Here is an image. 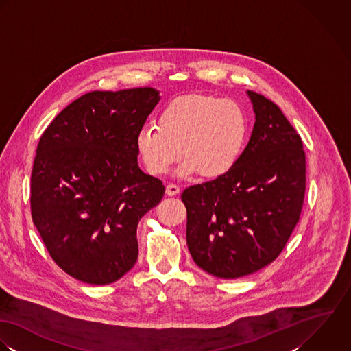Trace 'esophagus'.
Masks as SVG:
<instances>
[{
    "instance_id": "obj_1",
    "label": "esophagus",
    "mask_w": 351,
    "mask_h": 351,
    "mask_svg": "<svg viewBox=\"0 0 351 351\" xmlns=\"http://www.w3.org/2000/svg\"><path fill=\"white\" fill-rule=\"evenodd\" d=\"M165 193H167V195L173 197V195H178L180 193V189L176 184H168L167 189H165Z\"/></svg>"
}]
</instances>
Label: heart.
Masks as SVG:
<instances>
[{"mask_svg": "<svg viewBox=\"0 0 351 351\" xmlns=\"http://www.w3.org/2000/svg\"><path fill=\"white\" fill-rule=\"evenodd\" d=\"M156 122L136 136L141 161L154 176L165 175L183 153L187 160L178 176L202 172L205 178H222L239 162L250 136L245 110L210 95L175 97L158 111Z\"/></svg>", "mask_w": 351, "mask_h": 351, "instance_id": "heart-1", "label": "heart"}]
</instances>
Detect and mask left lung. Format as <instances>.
<instances>
[{
  "mask_svg": "<svg viewBox=\"0 0 351 351\" xmlns=\"http://www.w3.org/2000/svg\"><path fill=\"white\" fill-rule=\"evenodd\" d=\"M255 114L250 141L222 178L182 194L189 251L223 280L252 274L277 259L298 222L305 194L302 141L265 96L247 90Z\"/></svg>",
  "mask_w": 351,
  "mask_h": 351,
  "instance_id": "1",
  "label": "left lung"
}]
</instances>
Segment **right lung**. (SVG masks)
Masks as SVG:
<instances>
[{
	"mask_svg": "<svg viewBox=\"0 0 351 351\" xmlns=\"http://www.w3.org/2000/svg\"><path fill=\"white\" fill-rule=\"evenodd\" d=\"M160 99L153 88L89 92L40 137L32 219L53 261L75 280L108 285L137 262L138 222L165 187L141 171L136 136Z\"/></svg>",
	"mask_w": 351,
	"mask_h": 351,
	"instance_id": "1",
	"label": "right lung"
}]
</instances>
